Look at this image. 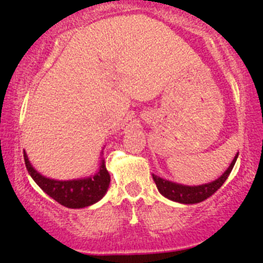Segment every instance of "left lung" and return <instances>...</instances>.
I'll return each instance as SVG.
<instances>
[{
	"instance_id": "left-lung-1",
	"label": "left lung",
	"mask_w": 263,
	"mask_h": 263,
	"mask_svg": "<svg viewBox=\"0 0 263 263\" xmlns=\"http://www.w3.org/2000/svg\"><path fill=\"white\" fill-rule=\"evenodd\" d=\"M238 157V154L235 155L233 162L230 163L228 169H227L223 174L219 176L215 181L202 184V185H183V184H178L167 179H164L158 176L152 175V178L157 185V189L164 197L171 199L174 202L183 203V204H195V203H199L204 201L208 197H210L211 195L216 193V191L222 186V184L226 182V179L228 178V176L232 172L233 167L236 163V159Z\"/></svg>"
}]
</instances>
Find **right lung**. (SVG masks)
Returning <instances> with one entry per match:
<instances>
[{"mask_svg": "<svg viewBox=\"0 0 263 263\" xmlns=\"http://www.w3.org/2000/svg\"><path fill=\"white\" fill-rule=\"evenodd\" d=\"M101 156H103V152H101ZM23 157H25L27 170L34 182L49 197L55 199L61 205L70 208V209H80V208L89 206L100 201L106 194L109 182H111L104 158H101L99 170L94 175L84 178L59 181V179L48 178L41 175L30 164L25 150H23Z\"/></svg>", "mask_w": 263, "mask_h": 263, "instance_id": "1", "label": "right lung"}]
</instances>
